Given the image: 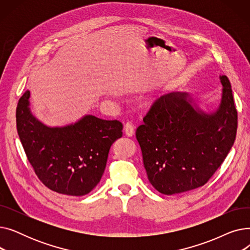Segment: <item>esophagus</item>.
<instances>
[{
    "label": "esophagus",
    "instance_id": "1",
    "mask_svg": "<svg viewBox=\"0 0 250 250\" xmlns=\"http://www.w3.org/2000/svg\"><path fill=\"white\" fill-rule=\"evenodd\" d=\"M124 130H125V135H126L127 137H132V136H134V134H135L134 125H133L132 123H129V122H127V123L125 125Z\"/></svg>",
    "mask_w": 250,
    "mask_h": 250
}]
</instances>
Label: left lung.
<instances>
[{"label": "left lung", "instance_id": "left-lung-1", "mask_svg": "<svg viewBox=\"0 0 250 250\" xmlns=\"http://www.w3.org/2000/svg\"><path fill=\"white\" fill-rule=\"evenodd\" d=\"M218 109L193 106L187 92L157 99L136 132L148 179L167 195L203 187L225 160L237 132L232 88L226 76Z\"/></svg>", "mask_w": 250, "mask_h": 250}]
</instances>
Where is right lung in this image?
I'll list each match as a JSON object with an SVG mask.
<instances>
[{
    "mask_svg": "<svg viewBox=\"0 0 250 250\" xmlns=\"http://www.w3.org/2000/svg\"><path fill=\"white\" fill-rule=\"evenodd\" d=\"M29 97L27 90L19 99L16 124L35 174L56 192L89 193L103 175L111 145L123 136V124L85 115L75 124L50 127L32 115Z\"/></svg>",
    "mask_w": 250,
    "mask_h": 250,
    "instance_id": "obj_1",
    "label": "right lung"
}]
</instances>
